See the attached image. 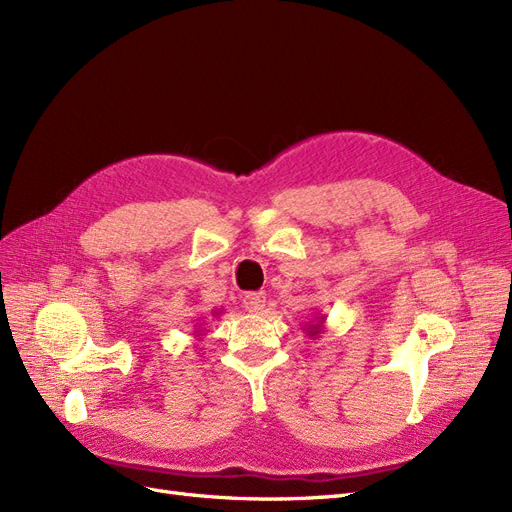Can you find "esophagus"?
<instances>
[{
    "mask_svg": "<svg viewBox=\"0 0 512 512\" xmlns=\"http://www.w3.org/2000/svg\"><path fill=\"white\" fill-rule=\"evenodd\" d=\"M267 305V294L265 292H245L243 294V307L247 312L258 314L262 312V307Z\"/></svg>",
    "mask_w": 512,
    "mask_h": 512,
    "instance_id": "1",
    "label": "esophagus"
}]
</instances>
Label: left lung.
I'll return each instance as SVG.
<instances>
[{
	"mask_svg": "<svg viewBox=\"0 0 512 512\" xmlns=\"http://www.w3.org/2000/svg\"><path fill=\"white\" fill-rule=\"evenodd\" d=\"M324 320H327V316H316L312 324H305L303 331L309 335V337H320V333L324 331Z\"/></svg>",
	"mask_w": 512,
	"mask_h": 512,
	"instance_id": "left-lung-1",
	"label": "left lung"
}]
</instances>
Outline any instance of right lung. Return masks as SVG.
Instances as JSON below:
<instances>
[{
  "label": "right lung",
  "mask_w": 512,
  "mask_h": 512,
  "mask_svg": "<svg viewBox=\"0 0 512 512\" xmlns=\"http://www.w3.org/2000/svg\"><path fill=\"white\" fill-rule=\"evenodd\" d=\"M213 314H215V316H218L220 312H218V309H215V312H213ZM196 337H200V331H196Z\"/></svg>",
  "instance_id": "obj_1"
}]
</instances>
